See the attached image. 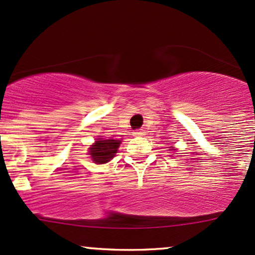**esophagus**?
I'll list each match as a JSON object with an SVG mask.
<instances>
[{"label":"esophagus","instance_id":"esophagus-1","mask_svg":"<svg viewBox=\"0 0 255 255\" xmlns=\"http://www.w3.org/2000/svg\"><path fill=\"white\" fill-rule=\"evenodd\" d=\"M142 134H144V131H142V130H134L133 131V135H135V136L142 135Z\"/></svg>","mask_w":255,"mask_h":255}]
</instances>
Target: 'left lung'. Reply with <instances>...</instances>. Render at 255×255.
I'll return each mask as SVG.
<instances>
[{"label": "left lung", "instance_id": "8db88e82", "mask_svg": "<svg viewBox=\"0 0 255 255\" xmlns=\"http://www.w3.org/2000/svg\"><path fill=\"white\" fill-rule=\"evenodd\" d=\"M172 150H174V148H172Z\"/></svg>", "mask_w": 255, "mask_h": 255}]
</instances>
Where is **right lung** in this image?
<instances>
[{
  "mask_svg": "<svg viewBox=\"0 0 255 255\" xmlns=\"http://www.w3.org/2000/svg\"><path fill=\"white\" fill-rule=\"evenodd\" d=\"M120 144H121V140L98 137L97 141H95V144L91 145L89 148V154L95 163L105 164L115 157Z\"/></svg>",
  "mask_w": 255,
  "mask_h": 255,
  "instance_id": "1",
  "label": "right lung"
}]
</instances>
